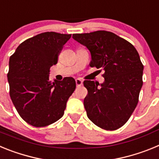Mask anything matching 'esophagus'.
Here are the masks:
<instances>
[{"label":"esophagus","mask_w":159,"mask_h":159,"mask_svg":"<svg viewBox=\"0 0 159 159\" xmlns=\"http://www.w3.org/2000/svg\"><path fill=\"white\" fill-rule=\"evenodd\" d=\"M75 84H76V87L79 88V87H81L83 85V81L80 79H76L75 80Z\"/></svg>","instance_id":"obj_1"}]
</instances>
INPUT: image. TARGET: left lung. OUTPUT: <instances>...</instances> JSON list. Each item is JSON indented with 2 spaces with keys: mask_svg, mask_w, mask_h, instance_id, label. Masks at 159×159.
<instances>
[{
  "mask_svg": "<svg viewBox=\"0 0 159 159\" xmlns=\"http://www.w3.org/2000/svg\"><path fill=\"white\" fill-rule=\"evenodd\" d=\"M91 52V67L104 71V82L85 80L84 105L88 119L104 130H115L127 123L139 102L143 65L135 48L113 32L96 31L73 34Z\"/></svg>",
  "mask_w": 159,
  "mask_h": 159,
  "instance_id": "left-lung-1",
  "label": "left lung"
}]
</instances>
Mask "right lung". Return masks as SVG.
Segmentation results:
<instances>
[{
    "label": "right lung",
    "mask_w": 159,
    "mask_h": 159,
    "mask_svg": "<svg viewBox=\"0 0 159 159\" xmlns=\"http://www.w3.org/2000/svg\"><path fill=\"white\" fill-rule=\"evenodd\" d=\"M71 34L43 32L22 42L9 59L8 81L12 103L20 116L36 127H46L64 116L67 101L75 89L72 77L49 80Z\"/></svg>",
    "instance_id": "obj_1"
}]
</instances>
